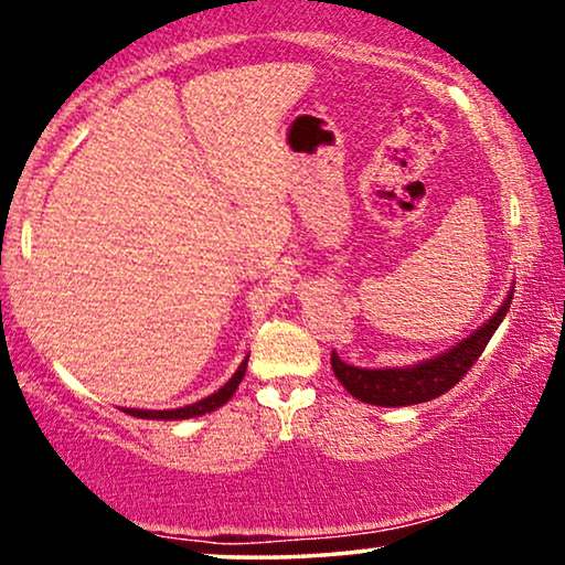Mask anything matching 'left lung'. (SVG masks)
Masks as SVG:
<instances>
[{"mask_svg": "<svg viewBox=\"0 0 565 565\" xmlns=\"http://www.w3.org/2000/svg\"><path fill=\"white\" fill-rule=\"evenodd\" d=\"M514 290H509L504 303L497 313L491 316L483 327H478L473 334L462 339L437 358L424 360L419 365L408 367H383V370H370V367H354L347 365L344 360H339V354H331V370H334L337 381L344 385L347 393H352L358 401L373 406H414L424 404L443 396L452 388L455 383H460V377L473 367V362L481 358V352L489 344L493 331L499 329L501 319L509 311Z\"/></svg>", "mask_w": 565, "mask_h": 565, "instance_id": "1", "label": "left lung"}]
</instances>
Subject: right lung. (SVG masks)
<instances>
[{"mask_svg": "<svg viewBox=\"0 0 565 565\" xmlns=\"http://www.w3.org/2000/svg\"><path fill=\"white\" fill-rule=\"evenodd\" d=\"M246 360H249V354H246L242 365L234 375H231V381L218 388L211 396L203 398V401H195V404L190 406H182V408H167V412H149V408H122V412L130 414V416H138V419H164V422H172V419H192V416H203V414H211L215 408L226 404V401L234 396L238 383H242V377L246 373Z\"/></svg>", "mask_w": 565, "mask_h": 565, "instance_id": "1", "label": "right lung"}]
</instances>
